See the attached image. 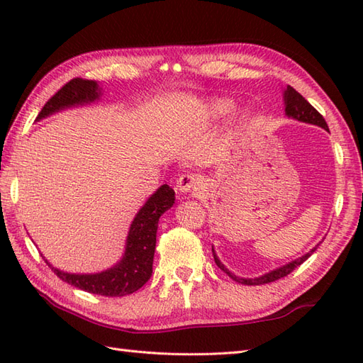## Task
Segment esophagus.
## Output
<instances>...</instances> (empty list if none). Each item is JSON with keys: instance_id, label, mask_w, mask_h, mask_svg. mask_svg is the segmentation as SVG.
Instances as JSON below:
<instances>
[{"instance_id": "esophagus-1", "label": "esophagus", "mask_w": 363, "mask_h": 363, "mask_svg": "<svg viewBox=\"0 0 363 363\" xmlns=\"http://www.w3.org/2000/svg\"><path fill=\"white\" fill-rule=\"evenodd\" d=\"M199 187L198 177L194 173H187L177 177L176 181V191L179 195H194Z\"/></svg>"}]
</instances>
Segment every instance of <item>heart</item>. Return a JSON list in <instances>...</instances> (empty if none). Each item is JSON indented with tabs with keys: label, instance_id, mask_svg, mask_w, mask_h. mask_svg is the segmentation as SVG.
Returning a JSON list of instances; mask_svg holds the SVG:
<instances>
[{
	"label": "heart",
	"instance_id": "b5f03b06",
	"mask_svg": "<svg viewBox=\"0 0 363 363\" xmlns=\"http://www.w3.org/2000/svg\"><path fill=\"white\" fill-rule=\"evenodd\" d=\"M234 109V103L230 99H225V98H217V99H211L203 106V112L206 115V118L209 120H220L225 118L228 115L233 112ZM250 120V112L242 111L238 113V121L240 123H246Z\"/></svg>",
	"mask_w": 363,
	"mask_h": 363
}]
</instances>
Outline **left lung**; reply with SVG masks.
Wrapping results in <instances>:
<instances>
[{"label": "left lung", "mask_w": 363, "mask_h": 363, "mask_svg": "<svg viewBox=\"0 0 363 363\" xmlns=\"http://www.w3.org/2000/svg\"><path fill=\"white\" fill-rule=\"evenodd\" d=\"M282 98H284V107H285V117L293 118V120L301 121V123H307V125L320 126V128L328 130V125H326L325 118H323L321 115L318 113V111L313 109V106L309 101H307V99H304L303 96H301L295 89L287 86V89H284V91H282ZM317 246H313V248L309 252H306L304 256H301V257H298L295 260L289 262V264L277 267V268L272 269V272H268V273L262 274V276H257V277H240V276H235L233 272H229V269L221 264V260L218 259L217 252H215V250H213V246H212V252H213L215 264H217L218 268H221L223 272H225L229 277H233L235 282L243 284V285H262V284H268V282L277 281V279H281V277L290 274L293 269H295L296 267H299L304 260H307V259L312 256L313 251L317 250Z\"/></svg>", "instance_id": "obj_1"}]
</instances>
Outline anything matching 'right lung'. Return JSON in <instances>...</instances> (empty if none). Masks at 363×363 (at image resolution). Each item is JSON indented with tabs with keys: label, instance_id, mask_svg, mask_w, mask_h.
I'll return each instance as SVG.
<instances>
[{
	"label": "right lung",
	"instance_id": "1",
	"mask_svg": "<svg viewBox=\"0 0 363 363\" xmlns=\"http://www.w3.org/2000/svg\"><path fill=\"white\" fill-rule=\"evenodd\" d=\"M103 96V89L96 81L72 79L60 89L38 113L40 121L50 115L70 107L87 106L96 103ZM174 190L164 184L146 199L130 223L126 237L125 252L113 267L99 273H68L46 264L64 282L89 293L101 296H125L137 291L148 282L152 273L154 250H156V234L160 215L174 204Z\"/></svg>",
	"mask_w": 363,
	"mask_h": 363
}]
</instances>
